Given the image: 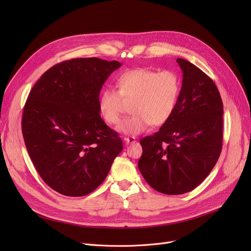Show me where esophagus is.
<instances>
[{"label": "esophagus", "instance_id": "obj_1", "mask_svg": "<svg viewBox=\"0 0 251 251\" xmlns=\"http://www.w3.org/2000/svg\"><path fill=\"white\" fill-rule=\"evenodd\" d=\"M124 141L126 142V144H132V143L136 142V139H135V137H125Z\"/></svg>", "mask_w": 251, "mask_h": 251}]
</instances>
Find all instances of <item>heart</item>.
Here are the masks:
<instances>
[{
	"instance_id": "b5f03b06",
	"label": "heart",
	"mask_w": 251,
	"mask_h": 251,
	"mask_svg": "<svg viewBox=\"0 0 251 251\" xmlns=\"http://www.w3.org/2000/svg\"><path fill=\"white\" fill-rule=\"evenodd\" d=\"M119 91L113 87L102 89L99 109L103 120L117 125L121 120L125 100L131 101V112L119 126V131L127 135H137L151 124L161 126L173 116L180 95V79L170 70L156 71L149 68L131 69L118 79Z\"/></svg>"
}]
</instances>
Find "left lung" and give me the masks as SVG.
I'll use <instances>...</instances> for the list:
<instances>
[{
  "mask_svg": "<svg viewBox=\"0 0 251 251\" xmlns=\"http://www.w3.org/2000/svg\"><path fill=\"white\" fill-rule=\"evenodd\" d=\"M182 87L173 116L156 133L140 139L141 175L169 195L193 190L212 172L222 150L223 102L218 87L192 63L177 59Z\"/></svg>",
  "mask_w": 251,
  "mask_h": 251,
  "instance_id": "obj_1",
  "label": "left lung"
}]
</instances>
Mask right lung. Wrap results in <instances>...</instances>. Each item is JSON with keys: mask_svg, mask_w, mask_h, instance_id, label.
Masks as SVG:
<instances>
[{"mask_svg": "<svg viewBox=\"0 0 251 251\" xmlns=\"http://www.w3.org/2000/svg\"><path fill=\"white\" fill-rule=\"evenodd\" d=\"M121 63L79 58L59 63L38 79L24 105L22 134L39 176L66 196L97 189L123 150L100 116L102 84Z\"/></svg>", "mask_w": 251, "mask_h": 251, "instance_id": "right-lung-1", "label": "right lung"}]
</instances>
